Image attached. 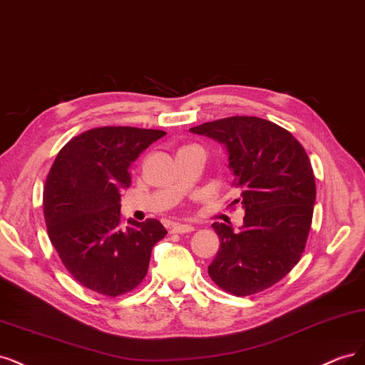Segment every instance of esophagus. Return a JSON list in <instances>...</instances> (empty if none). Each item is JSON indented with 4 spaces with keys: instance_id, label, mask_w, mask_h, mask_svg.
<instances>
[{
    "instance_id": "34e87169",
    "label": "esophagus",
    "mask_w": 365,
    "mask_h": 365,
    "mask_svg": "<svg viewBox=\"0 0 365 365\" xmlns=\"http://www.w3.org/2000/svg\"><path fill=\"white\" fill-rule=\"evenodd\" d=\"M192 230H194V227L190 225H174L171 229L173 233H190Z\"/></svg>"
}]
</instances>
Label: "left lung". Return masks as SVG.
I'll use <instances>...</instances> for the list:
<instances>
[{"mask_svg":"<svg viewBox=\"0 0 365 365\" xmlns=\"http://www.w3.org/2000/svg\"><path fill=\"white\" fill-rule=\"evenodd\" d=\"M190 130L226 145L241 190L230 206L245 209L240 232L212 225L220 250L207 267L210 279L237 297L273 287L300 261L312 225L315 178L307 151L287 128L257 116H229Z\"/></svg>","mask_w":365,"mask_h":365,"instance_id":"1","label":"left lung"}]
</instances>
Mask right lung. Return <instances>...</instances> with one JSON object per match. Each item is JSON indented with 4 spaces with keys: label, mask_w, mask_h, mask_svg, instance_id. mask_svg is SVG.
<instances>
[{
    "label": "right lung",
    "mask_w": 365,
    "mask_h": 365,
    "mask_svg": "<svg viewBox=\"0 0 365 365\" xmlns=\"http://www.w3.org/2000/svg\"><path fill=\"white\" fill-rule=\"evenodd\" d=\"M163 130L128 125L91 128L57 153L43 186L46 232L62 264L78 284L106 297L133 291L144 280L153 247L167 235L155 218L120 212L132 162Z\"/></svg>",
    "instance_id": "right-lung-1"
}]
</instances>
